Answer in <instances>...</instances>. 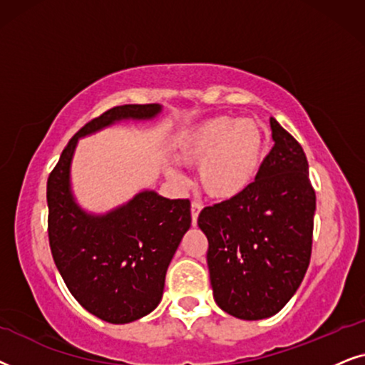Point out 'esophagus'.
I'll list each match as a JSON object with an SVG mask.
<instances>
[{
    "label": "esophagus",
    "mask_w": 365,
    "mask_h": 365,
    "mask_svg": "<svg viewBox=\"0 0 365 365\" xmlns=\"http://www.w3.org/2000/svg\"><path fill=\"white\" fill-rule=\"evenodd\" d=\"M202 210V205L198 202H192V207H190V212H192V223L193 225H197V220H198V213Z\"/></svg>",
    "instance_id": "1"
}]
</instances>
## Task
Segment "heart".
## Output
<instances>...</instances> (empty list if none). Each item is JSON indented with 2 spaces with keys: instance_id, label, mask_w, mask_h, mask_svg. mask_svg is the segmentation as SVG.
Segmentation results:
<instances>
[{
  "instance_id": "obj_1",
  "label": "heart",
  "mask_w": 365,
  "mask_h": 365,
  "mask_svg": "<svg viewBox=\"0 0 365 365\" xmlns=\"http://www.w3.org/2000/svg\"><path fill=\"white\" fill-rule=\"evenodd\" d=\"M264 135L255 120L218 116L195 126L178 140L177 157L198 167V180L208 195L232 198L254 182L260 168ZM173 180H183L177 168H168Z\"/></svg>"
}]
</instances>
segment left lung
Masks as SVG:
<instances>
[{"mask_svg":"<svg viewBox=\"0 0 365 365\" xmlns=\"http://www.w3.org/2000/svg\"><path fill=\"white\" fill-rule=\"evenodd\" d=\"M274 147L254 182L198 215L213 299L237 319L275 315L302 284L312 254L315 192L302 147L270 118Z\"/></svg>","mask_w":365,"mask_h":365,"instance_id":"1","label":"left lung"}]
</instances>
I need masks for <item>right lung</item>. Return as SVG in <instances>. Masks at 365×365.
<instances>
[{
    "mask_svg": "<svg viewBox=\"0 0 365 365\" xmlns=\"http://www.w3.org/2000/svg\"><path fill=\"white\" fill-rule=\"evenodd\" d=\"M160 110L157 103L106 110L73 135L48 177L53 260L81 307L110 324L133 322L158 305L170 262L190 228V200L145 190L106 215H88L70 192L71 157L80 137L118 120L153 118Z\"/></svg>",
    "mask_w": 365,
    "mask_h": 365,
    "instance_id": "obj_1",
    "label": "right lung"
}]
</instances>
